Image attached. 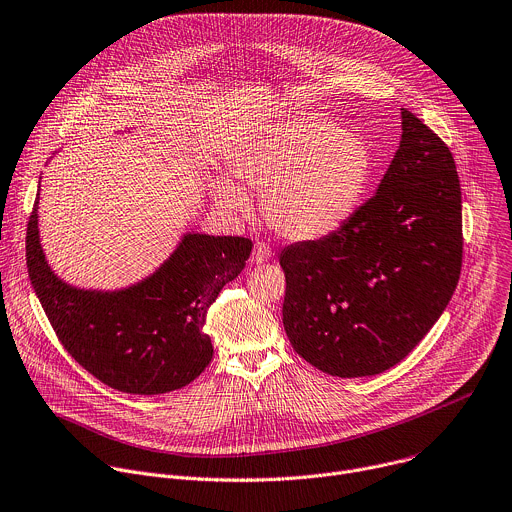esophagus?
Returning <instances> with one entry per match:
<instances>
[{
    "mask_svg": "<svg viewBox=\"0 0 512 512\" xmlns=\"http://www.w3.org/2000/svg\"><path fill=\"white\" fill-rule=\"evenodd\" d=\"M272 256V248L266 242H256L254 250H252V262L254 264H264L268 262Z\"/></svg>",
    "mask_w": 512,
    "mask_h": 512,
    "instance_id": "34e87169",
    "label": "esophagus"
}]
</instances>
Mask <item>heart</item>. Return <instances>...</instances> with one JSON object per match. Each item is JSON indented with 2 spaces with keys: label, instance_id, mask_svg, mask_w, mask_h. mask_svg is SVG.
<instances>
[{
  "label": "heart",
  "instance_id": "obj_1",
  "mask_svg": "<svg viewBox=\"0 0 512 512\" xmlns=\"http://www.w3.org/2000/svg\"><path fill=\"white\" fill-rule=\"evenodd\" d=\"M232 175L262 191L268 226L290 240H315L341 228L365 193L373 171L367 143L321 117H298L250 139L230 159ZM212 193L222 208L246 214L250 199L230 179Z\"/></svg>",
  "mask_w": 512,
  "mask_h": 512
}]
</instances>
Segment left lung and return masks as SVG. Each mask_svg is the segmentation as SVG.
<instances>
[{"instance_id":"8db88e82","label":"left lung","mask_w":512,"mask_h":512,"mask_svg":"<svg viewBox=\"0 0 512 512\" xmlns=\"http://www.w3.org/2000/svg\"><path fill=\"white\" fill-rule=\"evenodd\" d=\"M401 143L373 193L319 240L286 246L284 331L337 377L397 365L434 327L462 270V191L448 145L401 111Z\"/></svg>"}]
</instances>
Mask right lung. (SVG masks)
<instances>
[{"instance_id": "1", "label": "right lung", "mask_w": 512, "mask_h": 512, "mask_svg": "<svg viewBox=\"0 0 512 512\" xmlns=\"http://www.w3.org/2000/svg\"><path fill=\"white\" fill-rule=\"evenodd\" d=\"M38 197L28 220L26 264L42 309L72 359L105 385L133 395L185 387L214 357L208 309L252 252L242 236L187 234L147 280L119 292L58 280L38 238Z\"/></svg>"}]
</instances>
